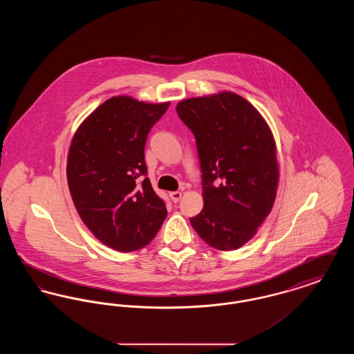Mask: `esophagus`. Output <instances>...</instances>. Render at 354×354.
<instances>
[{"instance_id": "1", "label": "esophagus", "mask_w": 354, "mask_h": 354, "mask_svg": "<svg viewBox=\"0 0 354 354\" xmlns=\"http://www.w3.org/2000/svg\"><path fill=\"white\" fill-rule=\"evenodd\" d=\"M169 198L174 203H178L182 198V192L180 191H174V192H169Z\"/></svg>"}]
</instances>
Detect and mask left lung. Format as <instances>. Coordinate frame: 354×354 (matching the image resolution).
I'll use <instances>...</instances> for the list:
<instances>
[{"instance_id": "1", "label": "left lung", "mask_w": 354, "mask_h": 354, "mask_svg": "<svg viewBox=\"0 0 354 354\" xmlns=\"http://www.w3.org/2000/svg\"><path fill=\"white\" fill-rule=\"evenodd\" d=\"M176 113L195 136L202 169L204 207L189 221L212 248L237 250L274 202L279 166L270 127L250 102L228 91L182 101Z\"/></svg>"}]
</instances>
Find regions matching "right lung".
<instances>
[{
  "instance_id": "add662e5",
  "label": "right lung",
  "mask_w": 354,
  "mask_h": 354,
  "mask_svg": "<svg viewBox=\"0 0 354 354\" xmlns=\"http://www.w3.org/2000/svg\"><path fill=\"white\" fill-rule=\"evenodd\" d=\"M169 106L114 97L71 140L66 172L73 202L93 235L115 251L147 245L167 216L166 203L147 178L145 146Z\"/></svg>"
}]
</instances>
